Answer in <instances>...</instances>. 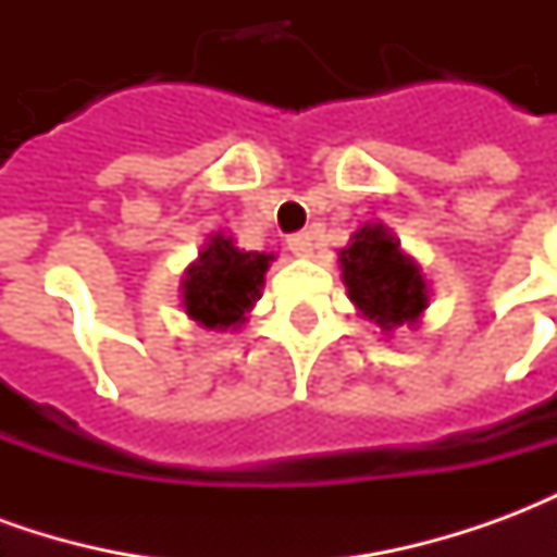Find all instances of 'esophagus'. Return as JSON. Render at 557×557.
Returning <instances> with one entry per match:
<instances>
[{
  "mask_svg": "<svg viewBox=\"0 0 557 557\" xmlns=\"http://www.w3.org/2000/svg\"><path fill=\"white\" fill-rule=\"evenodd\" d=\"M289 250L295 256H301V259H307V256H313L315 244H313V235L310 232H298V235H289Z\"/></svg>",
  "mask_w": 557,
  "mask_h": 557,
  "instance_id": "esophagus-1",
  "label": "esophagus"
}]
</instances>
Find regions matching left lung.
Instances as JSON below:
<instances>
[{"instance_id": "8db88e82", "label": "left lung", "mask_w": 557, "mask_h": 557, "mask_svg": "<svg viewBox=\"0 0 557 557\" xmlns=\"http://www.w3.org/2000/svg\"><path fill=\"white\" fill-rule=\"evenodd\" d=\"M339 271L355 310L379 331L418 325L430 307V283L385 223H363L339 250Z\"/></svg>"}]
</instances>
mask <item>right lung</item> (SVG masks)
<instances>
[{
	"instance_id": "obj_1",
	"label": "right lung",
	"mask_w": 557,
	"mask_h": 557,
	"mask_svg": "<svg viewBox=\"0 0 557 557\" xmlns=\"http://www.w3.org/2000/svg\"><path fill=\"white\" fill-rule=\"evenodd\" d=\"M274 253L238 250L232 235L211 232L182 280V307L206 331H235L253 310Z\"/></svg>"
}]
</instances>
